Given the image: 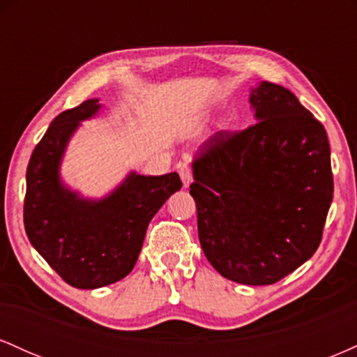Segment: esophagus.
Here are the masks:
<instances>
[{
    "mask_svg": "<svg viewBox=\"0 0 357 357\" xmlns=\"http://www.w3.org/2000/svg\"><path fill=\"white\" fill-rule=\"evenodd\" d=\"M178 173H179V176H181L184 186H190V183H191V179H192V173H191L190 165H188V162H179V165H178Z\"/></svg>",
    "mask_w": 357,
    "mask_h": 357,
    "instance_id": "34e87169",
    "label": "esophagus"
}]
</instances>
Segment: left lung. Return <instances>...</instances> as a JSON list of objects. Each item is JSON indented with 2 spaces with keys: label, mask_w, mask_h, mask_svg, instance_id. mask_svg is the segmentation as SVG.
Here are the masks:
<instances>
[{
  "label": "left lung",
  "mask_w": 357,
  "mask_h": 357,
  "mask_svg": "<svg viewBox=\"0 0 357 357\" xmlns=\"http://www.w3.org/2000/svg\"><path fill=\"white\" fill-rule=\"evenodd\" d=\"M257 122L199 147L190 195L198 236L225 278L270 285L309 260L322 240L334 179L326 129L290 90H252Z\"/></svg>",
  "instance_id": "8db88e82"
}]
</instances>
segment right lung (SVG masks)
<instances>
[{"label":"right lung","instance_id":"1","mask_svg":"<svg viewBox=\"0 0 357 357\" xmlns=\"http://www.w3.org/2000/svg\"><path fill=\"white\" fill-rule=\"evenodd\" d=\"M99 109V100L90 99L53 119L26 169L23 221L28 240L77 289H99L124 278L136 265L149 221L183 186L178 173H132L99 202L67 190L59 174L61 155L80 121Z\"/></svg>","mask_w":357,"mask_h":357}]
</instances>
